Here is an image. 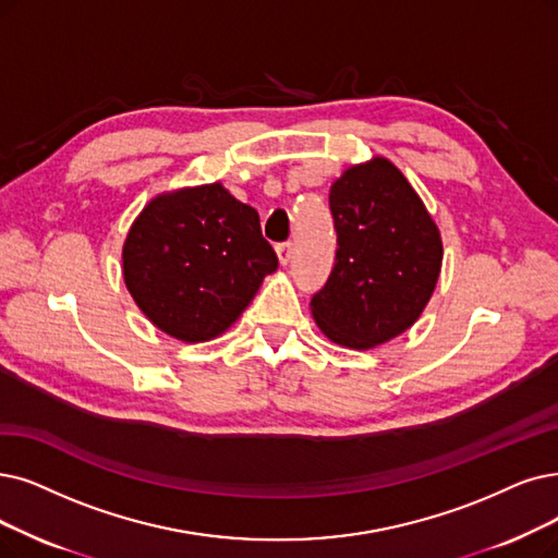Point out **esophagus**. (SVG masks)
Listing matches in <instances>:
<instances>
[{"label":"esophagus","mask_w":558,"mask_h":558,"mask_svg":"<svg viewBox=\"0 0 558 558\" xmlns=\"http://www.w3.org/2000/svg\"><path fill=\"white\" fill-rule=\"evenodd\" d=\"M277 256H279V263L286 265L288 260L293 258V244L291 242H281L277 244Z\"/></svg>","instance_id":"1"}]
</instances>
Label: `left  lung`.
<instances>
[{
	"instance_id": "8db88e82",
	"label": "left lung",
	"mask_w": 558,
	"mask_h": 558,
	"mask_svg": "<svg viewBox=\"0 0 558 558\" xmlns=\"http://www.w3.org/2000/svg\"><path fill=\"white\" fill-rule=\"evenodd\" d=\"M337 263L311 314L333 343L368 350L410 329L441 270V238L426 206L389 160L343 171L329 190Z\"/></svg>"
}]
</instances>
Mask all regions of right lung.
I'll use <instances>...</instances> for the list:
<instances>
[{"label":"right lung","mask_w":558,"mask_h":558,"mask_svg":"<svg viewBox=\"0 0 558 558\" xmlns=\"http://www.w3.org/2000/svg\"><path fill=\"white\" fill-rule=\"evenodd\" d=\"M277 265L258 213L219 183L155 196L123 244L132 300L185 343L227 331Z\"/></svg>","instance_id":"add662e5"}]
</instances>
